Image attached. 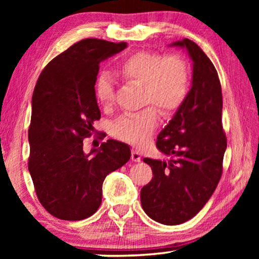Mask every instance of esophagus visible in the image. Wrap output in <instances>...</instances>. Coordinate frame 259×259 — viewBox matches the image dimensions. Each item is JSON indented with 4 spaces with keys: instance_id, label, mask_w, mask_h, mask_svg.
I'll list each match as a JSON object with an SVG mask.
<instances>
[{
    "instance_id": "34e87169",
    "label": "esophagus",
    "mask_w": 259,
    "mask_h": 259,
    "mask_svg": "<svg viewBox=\"0 0 259 259\" xmlns=\"http://www.w3.org/2000/svg\"><path fill=\"white\" fill-rule=\"evenodd\" d=\"M131 160L134 162L140 161V153L139 151L136 150V148H133V150H131Z\"/></svg>"
}]
</instances>
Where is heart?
Segmentation results:
<instances>
[{
    "mask_svg": "<svg viewBox=\"0 0 259 259\" xmlns=\"http://www.w3.org/2000/svg\"><path fill=\"white\" fill-rule=\"evenodd\" d=\"M117 73L126 81L142 85V103L154 104L163 115L178 111L188 97L191 71L187 61L179 55L163 56L157 51L139 50L117 65ZM95 97L103 107L114 100L111 75L103 72L96 77ZM157 124L156 108L146 106L136 113H126L114 122L112 134L130 144L145 143Z\"/></svg>",
    "mask_w": 259,
    "mask_h": 259,
    "instance_id": "obj_1",
    "label": "heart"
}]
</instances>
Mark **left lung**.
Returning <instances> with one entry per match:
<instances>
[{
	"mask_svg": "<svg viewBox=\"0 0 259 259\" xmlns=\"http://www.w3.org/2000/svg\"><path fill=\"white\" fill-rule=\"evenodd\" d=\"M171 46L188 51L193 61L192 88L183 106L157 136L156 147L170 160L144 159L153 177L140 191L144 211L164 225L183 224L204 207L222 177L227 146L216 68L188 38Z\"/></svg>",
	"mask_w": 259,
	"mask_h": 259,
	"instance_id": "1",
	"label": "left lung"
}]
</instances>
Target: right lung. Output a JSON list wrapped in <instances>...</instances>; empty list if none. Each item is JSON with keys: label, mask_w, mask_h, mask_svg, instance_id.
<instances>
[{"label": "right lung", "mask_w": 259, "mask_h": 259, "mask_svg": "<svg viewBox=\"0 0 259 259\" xmlns=\"http://www.w3.org/2000/svg\"><path fill=\"white\" fill-rule=\"evenodd\" d=\"M126 48L84 38L55 57L43 69L32 98L28 170L37 199L64 221H81L97 211L107 175L129 161V146L108 139L89 154L83 139L100 119L95 81L100 61Z\"/></svg>", "instance_id": "1"}]
</instances>
